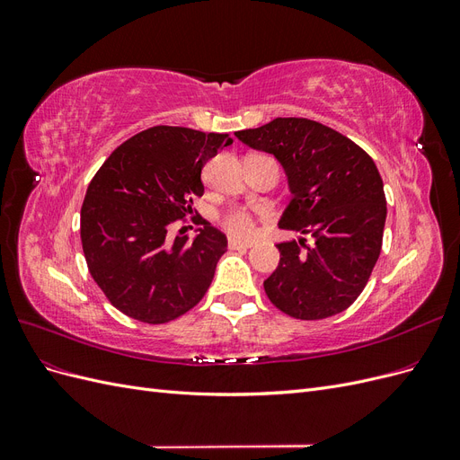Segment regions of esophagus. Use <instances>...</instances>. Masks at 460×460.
Returning <instances> with one entry per match:
<instances>
[{"mask_svg":"<svg viewBox=\"0 0 460 460\" xmlns=\"http://www.w3.org/2000/svg\"><path fill=\"white\" fill-rule=\"evenodd\" d=\"M228 247H230V249H249V247H253V243H252V242H240V240L230 238Z\"/></svg>","mask_w":460,"mask_h":460,"instance_id":"esophagus-1","label":"esophagus"}]
</instances>
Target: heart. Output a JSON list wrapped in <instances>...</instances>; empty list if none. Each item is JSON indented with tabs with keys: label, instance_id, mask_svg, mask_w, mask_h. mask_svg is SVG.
Returning a JSON list of instances; mask_svg holds the SVG:
<instances>
[{
	"label": "heart",
	"instance_id": "obj_1",
	"mask_svg": "<svg viewBox=\"0 0 460 460\" xmlns=\"http://www.w3.org/2000/svg\"><path fill=\"white\" fill-rule=\"evenodd\" d=\"M222 225L230 232L234 238H252L255 232L253 217L243 208H230V211L222 218Z\"/></svg>",
	"mask_w": 460,
	"mask_h": 460
}]
</instances>
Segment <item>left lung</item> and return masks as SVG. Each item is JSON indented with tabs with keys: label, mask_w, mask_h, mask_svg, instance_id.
<instances>
[{
	"label": "left lung",
	"mask_w": 460,
	"mask_h": 460,
	"mask_svg": "<svg viewBox=\"0 0 460 460\" xmlns=\"http://www.w3.org/2000/svg\"><path fill=\"white\" fill-rule=\"evenodd\" d=\"M235 136L282 163L291 201L278 226L313 238L276 245L280 262L264 280L269 299L299 320L345 311L365 289L382 252L387 208L372 157L309 119L278 117Z\"/></svg>",
	"instance_id": "obj_1"
}]
</instances>
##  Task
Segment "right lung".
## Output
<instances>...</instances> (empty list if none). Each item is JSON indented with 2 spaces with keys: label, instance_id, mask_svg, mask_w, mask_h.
<instances>
[{
  "label": "right lung",
  "instance_id": "add662e5",
  "mask_svg": "<svg viewBox=\"0 0 460 460\" xmlns=\"http://www.w3.org/2000/svg\"><path fill=\"white\" fill-rule=\"evenodd\" d=\"M228 134L153 127L119 146L95 172L80 211L88 270L113 307L164 324L203 299L226 235L205 222L191 242L169 235L203 196L201 169Z\"/></svg>",
  "mask_w": 460,
  "mask_h": 460
}]
</instances>
